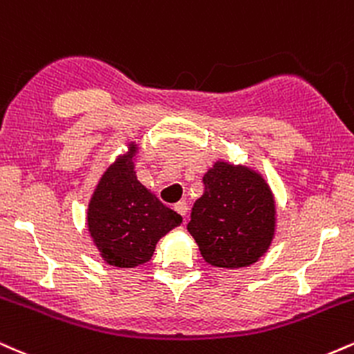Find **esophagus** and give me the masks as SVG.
Returning <instances> with one entry per match:
<instances>
[{
  "label": "esophagus",
  "mask_w": 354,
  "mask_h": 354,
  "mask_svg": "<svg viewBox=\"0 0 354 354\" xmlns=\"http://www.w3.org/2000/svg\"><path fill=\"white\" fill-rule=\"evenodd\" d=\"M174 209H176L183 218H185L186 213H188V205H186V201H180V203H176V205H174Z\"/></svg>",
  "instance_id": "obj_1"
}]
</instances>
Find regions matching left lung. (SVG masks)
I'll return each mask as SVG.
<instances>
[{
  "label": "left lung",
  "instance_id": "left-lung-1",
  "mask_svg": "<svg viewBox=\"0 0 354 354\" xmlns=\"http://www.w3.org/2000/svg\"><path fill=\"white\" fill-rule=\"evenodd\" d=\"M205 193L191 213L188 231L211 266L238 270L259 261L276 234V201L261 173L226 160L203 176Z\"/></svg>",
  "mask_w": 354,
  "mask_h": 354
}]
</instances>
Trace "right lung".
Instances as JSON below:
<instances>
[{"mask_svg": "<svg viewBox=\"0 0 354 354\" xmlns=\"http://www.w3.org/2000/svg\"><path fill=\"white\" fill-rule=\"evenodd\" d=\"M126 151L101 174L88 203L86 225L103 261L116 268H136L149 261L156 243L183 223L135 171L140 145L126 143Z\"/></svg>", "mask_w": 354, "mask_h": 354, "instance_id": "1", "label": "right lung"}]
</instances>
